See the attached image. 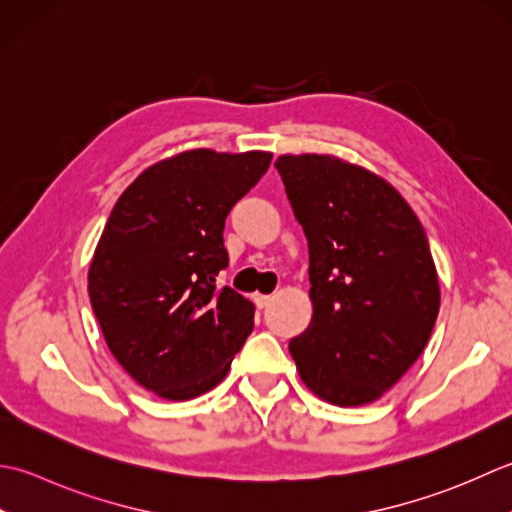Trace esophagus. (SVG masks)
Instances as JSON below:
<instances>
[{"label":"esophagus","instance_id":"obj_1","mask_svg":"<svg viewBox=\"0 0 512 512\" xmlns=\"http://www.w3.org/2000/svg\"><path fill=\"white\" fill-rule=\"evenodd\" d=\"M269 302H271V296H265V294H254V305H256L258 309H265V307H269Z\"/></svg>","mask_w":512,"mask_h":512}]
</instances>
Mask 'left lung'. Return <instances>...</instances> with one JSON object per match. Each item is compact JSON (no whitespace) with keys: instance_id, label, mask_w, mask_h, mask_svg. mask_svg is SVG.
<instances>
[{"instance_id":"obj_1","label":"left lung","mask_w":512,"mask_h":512,"mask_svg":"<svg viewBox=\"0 0 512 512\" xmlns=\"http://www.w3.org/2000/svg\"><path fill=\"white\" fill-rule=\"evenodd\" d=\"M309 245L314 318L289 340L302 382L338 406L378 400L431 338L440 285L409 203L358 165L327 154L274 163Z\"/></svg>"}]
</instances>
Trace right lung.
<instances>
[{
	"label": "right lung",
	"mask_w": 512,
	"mask_h": 512,
	"mask_svg": "<svg viewBox=\"0 0 512 512\" xmlns=\"http://www.w3.org/2000/svg\"><path fill=\"white\" fill-rule=\"evenodd\" d=\"M269 163V152L176 154L139 174L103 227L92 311L121 367L165 400L214 389L254 329L252 302L216 276L225 218Z\"/></svg>",
	"instance_id": "1"
}]
</instances>
